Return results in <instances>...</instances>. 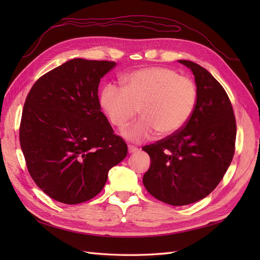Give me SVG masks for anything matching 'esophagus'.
<instances>
[{
    "label": "esophagus",
    "mask_w": 260,
    "mask_h": 260,
    "mask_svg": "<svg viewBox=\"0 0 260 260\" xmlns=\"http://www.w3.org/2000/svg\"><path fill=\"white\" fill-rule=\"evenodd\" d=\"M139 151V148L135 145H128V152L131 154V153H136Z\"/></svg>",
    "instance_id": "obj_1"
}]
</instances>
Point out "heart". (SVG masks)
Here are the masks:
<instances>
[{
    "label": "heart",
    "mask_w": 260,
    "mask_h": 260,
    "mask_svg": "<svg viewBox=\"0 0 260 260\" xmlns=\"http://www.w3.org/2000/svg\"><path fill=\"white\" fill-rule=\"evenodd\" d=\"M198 100L191 78L179 76L168 67H146L122 78V88L107 84L101 94V105L109 121L123 128L135 119L141 108L143 117L122 130L133 142L175 135L190 119Z\"/></svg>",
    "instance_id": "heart-1"
}]
</instances>
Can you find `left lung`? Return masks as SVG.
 <instances>
[{"label": "left lung", "instance_id": "8db88e82", "mask_svg": "<svg viewBox=\"0 0 260 260\" xmlns=\"http://www.w3.org/2000/svg\"><path fill=\"white\" fill-rule=\"evenodd\" d=\"M179 62L195 78L194 112L175 135L142 147L151 157L145 188L172 206L201 201L215 190L232 161L237 137L233 107L222 85L196 62Z\"/></svg>", "mask_w": 260, "mask_h": 260}]
</instances>
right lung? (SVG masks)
<instances>
[{
	"instance_id": "1",
	"label": "right lung",
	"mask_w": 260,
	"mask_h": 260,
	"mask_svg": "<svg viewBox=\"0 0 260 260\" xmlns=\"http://www.w3.org/2000/svg\"><path fill=\"white\" fill-rule=\"evenodd\" d=\"M115 61L74 58L39 78L23 105L19 141L31 178L53 200L96 196L128 153L101 112V78Z\"/></svg>"
}]
</instances>
